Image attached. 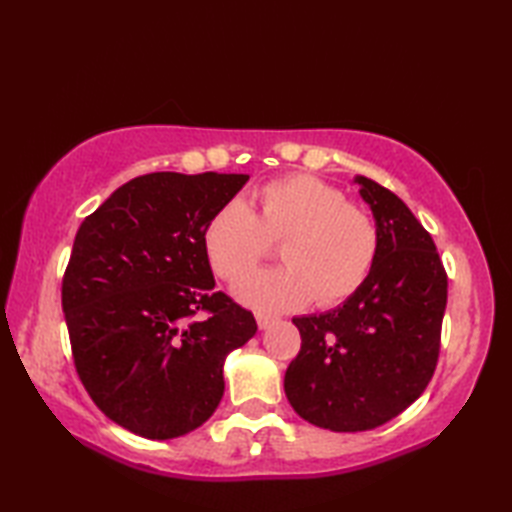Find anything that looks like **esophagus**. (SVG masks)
Here are the masks:
<instances>
[{"label": "esophagus", "mask_w": 512, "mask_h": 512, "mask_svg": "<svg viewBox=\"0 0 512 512\" xmlns=\"http://www.w3.org/2000/svg\"><path fill=\"white\" fill-rule=\"evenodd\" d=\"M257 325H259V330H268L270 325H275V319L273 317H268V314H257Z\"/></svg>", "instance_id": "obj_1"}]
</instances>
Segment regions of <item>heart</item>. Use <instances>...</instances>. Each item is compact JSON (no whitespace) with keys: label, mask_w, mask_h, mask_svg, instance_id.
<instances>
[{"label":"heart","mask_w":512,"mask_h":512,"mask_svg":"<svg viewBox=\"0 0 512 512\" xmlns=\"http://www.w3.org/2000/svg\"><path fill=\"white\" fill-rule=\"evenodd\" d=\"M281 241L284 267L239 279L233 292L262 312H292L312 299L330 308L356 295L372 275L380 231L372 215L314 176L268 182L259 191V213L231 198L204 228V253L213 273L233 281Z\"/></svg>","instance_id":"b5f03b06"}]
</instances>
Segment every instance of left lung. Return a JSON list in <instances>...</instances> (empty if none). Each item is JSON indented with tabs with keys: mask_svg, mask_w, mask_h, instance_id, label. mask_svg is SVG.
Masks as SVG:
<instances>
[{
	"mask_svg": "<svg viewBox=\"0 0 512 512\" xmlns=\"http://www.w3.org/2000/svg\"><path fill=\"white\" fill-rule=\"evenodd\" d=\"M380 231L365 286L323 314L295 317L301 350L284 389L303 420L367 431L396 418L427 389L440 354L447 273L431 235L396 193L356 176Z\"/></svg>",
	"mask_w": 512,
	"mask_h": 512,
	"instance_id": "1",
	"label": "left lung"
}]
</instances>
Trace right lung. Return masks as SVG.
Masks as SVG:
<instances>
[{
  "label": "right lung",
  "instance_id": "right-lung-1",
  "mask_svg": "<svg viewBox=\"0 0 512 512\" xmlns=\"http://www.w3.org/2000/svg\"><path fill=\"white\" fill-rule=\"evenodd\" d=\"M246 180L147 173L76 231L61 286L76 374L94 405L136 436L171 440L209 420L224 396L226 354L257 332L253 312L213 290L202 242Z\"/></svg>",
  "mask_w": 512,
  "mask_h": 512
}]
</instances>
